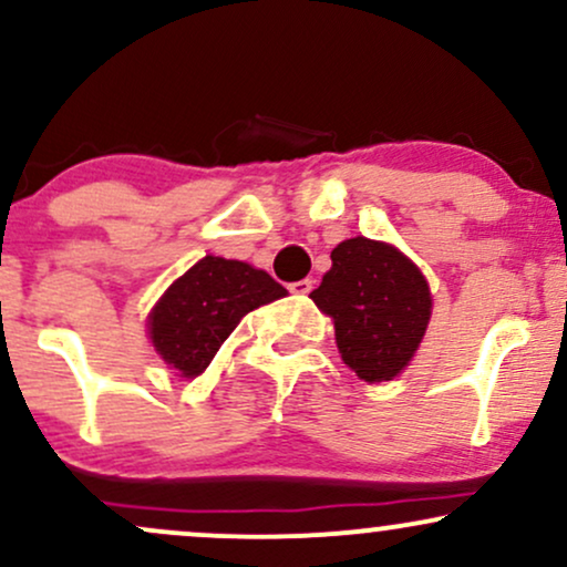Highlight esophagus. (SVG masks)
<instances>
[{
	"label": "esophagus",
	"instance_id": "34e87169",
	"mask_svg": "<svg viewBox=\"0 0 567 567\" xmlns=\"http://www.w3.org/2000/svg\"><path fill=\"white\" fill-rule=\"evenodd\" d=\"M311 279H298V282H290L288 290L296 292V296H306V292H311Z\"/></svg>",
	"mask_w": 567,
	"mask_h": 567
}]
</instances>
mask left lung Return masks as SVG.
Listing matches in <instances>:
<instances>
[{"mask_svg": "<svg viewBox=\"0 0 567 567\" xmlns=\"http://www.w3.org/2000/svg\"><path fill=\"white\" fill-rule=\"evenodd\" d=\"M330 261L309 298L333 317L338 354L362 381H392L413 360L432 317L426 277L394 245L368 237L341 243Z\"/></svg>", "mask_w": 567, "mask_h": 567, "instance_id": "left-lung-1", "label": "left lung"}]
</instances>
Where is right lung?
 <instances>
[{"mask_svg":"<svg viewBox=\"0 0 567 567\" xmlns=\"http://www.w3.org/2000/svg\"><path fill=\"white\" fill-rule=\"evenodd\" d=\"M288 296L264 269L205 256L178 277L148 315V338L167 365L194 379L247 311Z\"/></svg>","mask_w":567,"mask_h":567,"instance_id":"obj_1","label":"right lung"}]
</instances>
